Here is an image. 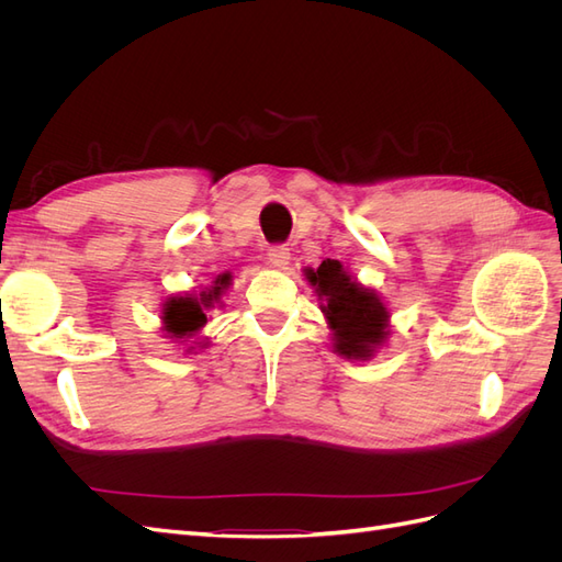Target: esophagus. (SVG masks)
I'll list each match as a JSON object with an SVG mask.
<instances>
[{
    "label": "esophagus",
    "instance_id": "34e87169",
    "mask_svg": "<svg viewBox=\"0 0 562 562\" xmlns=\"http://www.w3.org/2000/svg\"><path fill=\"white\" fill-rule=\"evenodd\" d=\"M267 260L271 267L277 269H285L288 262H291V250L283 248V246H271L267 252Z\"/></svg>",
    "mask_w": 562,
    "mask_h": 562
}]
</instances>
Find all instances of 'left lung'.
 Returning a JSON list of instances; mask_svg holds the SVG:
<instances>
[{
    "label": "left lung",
    "instance_id": "1",
    "mask_svg": "<svg viewBox=\"0 0 562 562\" xmlns=\"http://www.w3.org/2000/svg\"><path fill=\"white\" fill-rule=\"evenodd\" d=\"M318 295V307L330 328L333 351L349 361H370L391 335L389 304L372 288L351 277L337 260L302 269Z\"/></svg>",
    "mask_w": 562,
    "mask_h": 562
}]
</instances>
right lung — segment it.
Instances as JSON below:
<instances>
[{
  "mask_svg": "<svg viewBox=\"0 0 562 562\" xmlns=\"http://www.w3.org/2000/svg\"><path fill=\"white\" fill-rule=\"evenodd\" d=\"M229 285L232 271H223V274H217L215 281L209 288H203L201 293H182L166 297L161 304V330L166 333L164 337L178 345L190 342L187 353L196 351V347L206 349V337L199 339V333L209 323V312L215 310V304L223 307V295L227 293ZM194 336L198 337L196 340L193 339Z\"/></svg>",
  "mask_w": 562,
  "mask_h": 562,
  "instance_id": "obj_1",
  "label": "right lung"
}]
</instances>
